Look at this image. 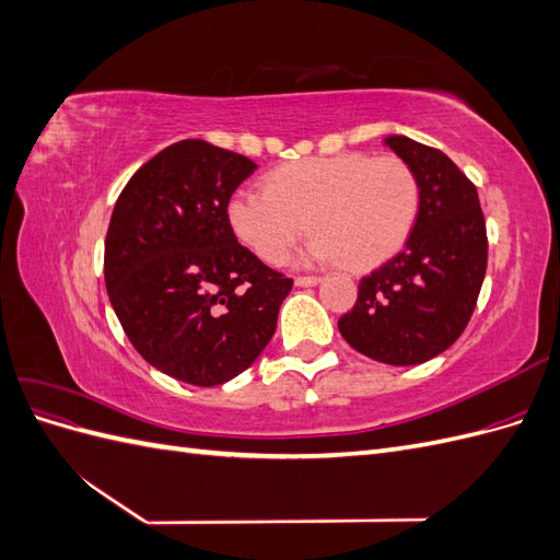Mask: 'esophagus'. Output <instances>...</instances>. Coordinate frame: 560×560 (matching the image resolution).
I'll use <instances>...</instances> for the list:
<instances>
[{
	"mask_svg": "<svg viewBox=\"0 0 560 560\" xmlns=\"http://www.w3.org/2000/svg\"><path fill=\"white\" fill-rule=\"evenodd\" d=\"M322 278L319 276H296L294 278V284L296 287H313V284H317Z\"/></svg>",
	"mask_w": 560,
	"mask_h": 560,
	"instance_id": "1",
	"label": "esophagus"
}]
</instances>
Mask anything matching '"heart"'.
<instances>
[{
	"instance_id": "1",
	"label": "heart",
	"mask_w": 560,
	"mask_h": 560,
	"mask_svg": "<svg viewBox=\"0 0 560 560\" xmlns=\"http://www.w3.org/2000/svg\"><path fill=\"white\" fill-rule=\"evenodd\" d=\"M418 208L420 182L409 163L338 154L282 165L266 177V189H238L226 202V219L235 238L266 264L284 261L311 229L317 235L303 261L366 268L406 243Z\"/></svg>"
}]
</instances>
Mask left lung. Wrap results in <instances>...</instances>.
<instances>
[{"label": "left lung", "instance_id": "obj_1", "mask_svg": "<svg viewBox=\"0 0 560 560\" xmlns=\"http://www.w3.org/2000/svg\"><path fill=\"white\" fill-rule=\"evenodd\" d=\"M385 144L420 182L418 217L406 247L360 280L338 331L371 360L411 366L465 331L486 276L488 238L477 186L444 151L404 135Z\"/></svg>", "mask_w": 560, "mask_h": 560}]
</instances>
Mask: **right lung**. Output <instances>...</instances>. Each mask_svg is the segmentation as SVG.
I'll return each mask as SVG.
<instances>
[{"label": "right lung", "instance_id": "right-lung-1", "mask_svg": "<svg viewBox=\"0 0 560 560\" xmlns=\"http://www.w3.org/2000/svg\"><path fill=\"white\" fill-rule=\"evenodd\" d=\"M257 163L206 140L147 161L118 196L105 241L112 308L142 358L198 387L222 385L276 334L292 278L235 238L233 191Z\"/></svg>", "mask_w": 560, "mask_h": 560}]
</instances>
